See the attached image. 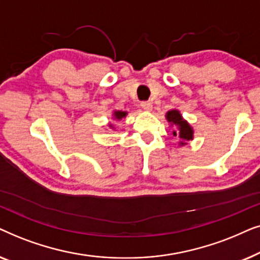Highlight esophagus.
Listing matches in <instances>:
<instances>
[{
    "mask_svg": "<svg viewBox=\"0 0 260 260\" xmlns=\"http://www.w3.org/2000/svg\"><path fill=\"white\" fill-rule=\"evenodd\" d=\"M141 108L145 110H151L152 109V103L150 101H141L140 103Z\"/></svg>",
    "mask_w": 260,
    "mask_h": 260,
    "instance_id": "1",
    "label": "esophagus"
}]
</instances>
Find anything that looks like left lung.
I'll return each instance as SVG.
<instances>
[{"label": "left lung", "mask_w": 260, "mask_h": 260, "mask_svg": "<svg viewBox=\"0 0 260 260\" xmlns=\"http://www.w3.org/2000/svg\"><path fill=\"white\" fill-rule=\"evenodd\" d=\"M166 119L171 124H176L177 126V132H174L175 137L181 138L183 141H181L182 145H184V141L191 140L192 139V129L189 126V123L185 120H183L181 114L178 110H171L166 114Z\"/></svg>", "instance_id": "8db88e82"}]
</instances>
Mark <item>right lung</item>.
<instances>
[{
    "instance_id": "right-lung-1",
    "label": "right lung",
    "mask_w": 260,
    "mask_h": 260,
    "mask_svg": "<svg viewBox=\"0 0 260 260\" xmlns=\"http://www.w3.org/2000/svg\"><path fill=\"white\" fill-rule=\"evenodd\" d=\"M114 116H115V119H121V117H123V116H126V113L124 112H115L114 113Z\"/></svg>"
}]
</instances>
